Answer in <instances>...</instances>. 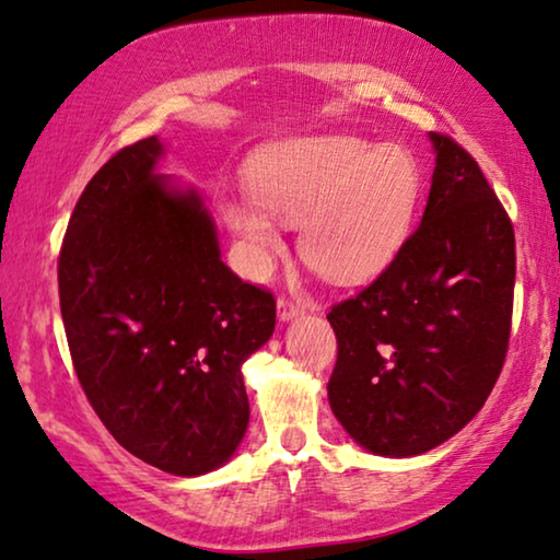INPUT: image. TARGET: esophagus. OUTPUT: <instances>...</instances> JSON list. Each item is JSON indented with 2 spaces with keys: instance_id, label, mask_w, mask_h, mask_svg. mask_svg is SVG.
Returning <instances> with one entry per match:
<instances>
[{
  "instance_id": "1",
  "label": "esophagus",
  "mask_w": 560,
  "mask_h": 560,
  "mask_svg": "<svg viewBox=\"0 0 560 560\" xmlns=\"http://www.w3.org/2000/svg\"><path fill=\"white\" fill-rule=\"evenodd\" d=\"M276 307H279V319H281V323H289V319H296L300 315H304V310L300 307V304L292 302V300H287V296H281Z\"/></svg>"
}]
</instances>
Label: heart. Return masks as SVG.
<instances>
[{
  "label": "heart",
  "mask_w": 560,
  "mask_h": 560,
  "mask_svg": "<svg viewBox=\"0 0 560 560\" xmlns=\"http://www.w3.org/2000/svg\"><path fill=\"white\" fill-rule=\"evenodd\" d=\"M248 184L250 197L228 199L222 214L253 279H266L284 253L281 222L300 225L304 264L325 279H374L405 248L422 199L412 151L346 132L266 145Z\"/></svg>",
  "instance_id": "heart-1"
}]
</instances>
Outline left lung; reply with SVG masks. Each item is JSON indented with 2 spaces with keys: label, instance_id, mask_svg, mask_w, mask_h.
Segmentation results:
<instances>
[{
  "label": "left lung",
  "instance_id": "8db88e82",
  "mask_svg": "<svg viewBox=\"0 0 560 560\" xmlns=\"http://www.w3.org/2000/svg\"><path fill=\"white\" fill-rule=\"evenodd\" d=\"M435 171L422 222L361 294L335 304L327 399L376 456L428 453L494 389L512 325L514 230L479 163L430 132Z\"/></svg>",
  "mask_w": 560,
  "mask_h": 560
}]
</instances>
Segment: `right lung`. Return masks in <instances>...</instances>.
Wrapping results in <instances>:
<instances>
[{
    "instance_id": "1",
    "label": "right lung",
    "mask_w": 560,
    "mask_h": 560,
    "mask_svg": "<svg viewBox=\"0 0 560 560\" xmlns=\"http://www.w3.org/2000/svg\"><path fill=\"white\" fill-rule=\"evenodd\" d=\"M159 136L122 148L79 197L58 258L73 369L112 438L161 471L210 474L248 430L241 366L276 302L220 258L202 194L159 174Z\"/></svg>"
}]
</instances>
